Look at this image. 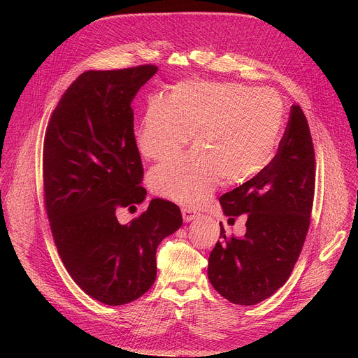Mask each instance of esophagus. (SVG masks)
I'll return each instance as SVG.
<instances>
[{
	"instance_id": "esophagus-1",
	"label": "esophagus",
	"mask_w": 358,
	"mask_h": 358,
	"mask_svg": "<svg viewBox=\"0 0 358 358\" xmlns=\"http://www.w3.org/2000/svg\"><path fill=\"white\" fill-rule=\"evenodd\" d=\"M199 217V214L198 213H195V211H192V210H187V208H182V218H184V221L185 222H191V221H194V220H196Z\"/></svg>"
}]
</instances>
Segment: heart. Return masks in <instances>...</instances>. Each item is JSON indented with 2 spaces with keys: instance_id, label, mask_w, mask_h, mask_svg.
Wrapping results in <instances>:
<instances>
[{
  "instance_id": "obj_1",
  "label": "heart",
  "mask_w": 358,
  "mask_h": 358,
  "mask_svg": "<svg viewBox=\"0 0 358 358\" xmlns=\"http://www.w3.org/2000/svg\"><path fill=\"white\" fill-rule=\"evenodd\" d=\"M285 120L280 96L234 82L187 80L173 86L167 99L148 100L136 143L141 155L162 160L189 140L195 148L171 157L148 174L152 192L196 208L206 203L221 178L241 184L271 162Z\"/></svg>"
}]
</instances>
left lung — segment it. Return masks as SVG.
Masks as SVG:
<instances>
[{"label":"left lung","mask_w":358,"mask_h":358,"mask_svg":"<svg viewBox=\"0 0 358 358\" xmlns=\"http://www.w3.org/2000/svg\"><path fill=\"white\" fill-rule=\"evenodd\" d=\"M315 148L301 108H290L276 156L253 178L220 198L229 221L245 214L242 238L217 242L208 258L214 289L235 304H257L289 279L310 225Z\"/></svg>","instance_id":"8db88e82"}]
</instances>
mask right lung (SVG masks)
<instances>
[{
	"instance_id": "1",
	"label": "right lung",
	"mask_w": 358,
	"mask_h": 358,
	"mask_svg": "<svg viewBox=\"0 0 358 358\" xmlns=\"http://www.w3.org/2000/svg\"><path fill=\"white\" fill-rule=\"evenodd\" d=\"M156 65L83 72L64 93L43 141V195L59 257L90 297L130 303L156 280V250L182 225L171 201L151 199L122 225L116 211L145 198L131 101Z\"/></svg>"
}]
</instances>
